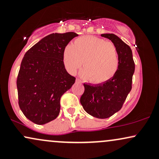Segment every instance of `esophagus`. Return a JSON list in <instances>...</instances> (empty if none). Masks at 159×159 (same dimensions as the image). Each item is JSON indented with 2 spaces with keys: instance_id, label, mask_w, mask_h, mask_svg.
<instances>
[{
  "instance_id": "esophagus-1",
  "label": "esophagus",
  "mask_w": 159,
  "mask_h": 159,
  "mask_svg": "<svg viewBox=\"0 0 159 159\" xmlns=\"http://www.w3.org/2000/svg\"><path fill=\"white\" fill-rule=\"evenodd\" d=\"M76 83H81V81H80L79 79H78V78H77V79H76Z\"/></svg>"
}]
</instances>
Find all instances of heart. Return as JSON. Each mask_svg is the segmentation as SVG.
Masks as SVG:
<instances>
[{
    "instance_id": "b5f03b06",
    "label": "heart",
    "mask_w": 159,
    "mask_h": 159,
    "mask_svg": "<svg viewBox=\"0 0 159 159\" xmlns=\"http://www.w3.org/2000/svg\"><path fill=\"white\" fill-rule=\"evenodd\" d=\"M65 68L74 75L81 68V75L95 84L108 81L116 73L119 64L118 54L114 44L92 36L79 37L72 46L67 45L63 54Z\"/></svg>"
}]
</instances>
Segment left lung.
<instances>
[{
    "mask_svg": "<svg viewBox=\"0 0 159 159\" xmlns=\"http://www.w3.org/2000/svg\"><path fill=\"white\" fill-rule=\"evenodd\" d=\"M116 47L119 64L116 73L108 81L98 84H84V92L80 98L87 114L98 119H105L119 111L132 90L134 62L132 49L113 34H101Z\"/></svg>",
    "mask_w": 159,
    "mask_h": 159,
    "instance_id": "1",
    "label": "left lung"
}]
</instances>
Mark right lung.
<instances>
[{
    "label": "right lung",
    "instance_id": "1",
    "mask_svg": "<svg viewBox=\"0 0 159 159\" xmlns=\"http://www.w3.org/2000/svg\"><path fill=\"white\" fill-rule=\"evenodd\" d=\"M78 36L49 34L25 53L16 83L20 109L33 123L43 125L59 115L61 96L75 81L65 69L63 51Z\"/></svg>",
    "mask_w": 159,
    "mask_h": 159
}]
</instances>
